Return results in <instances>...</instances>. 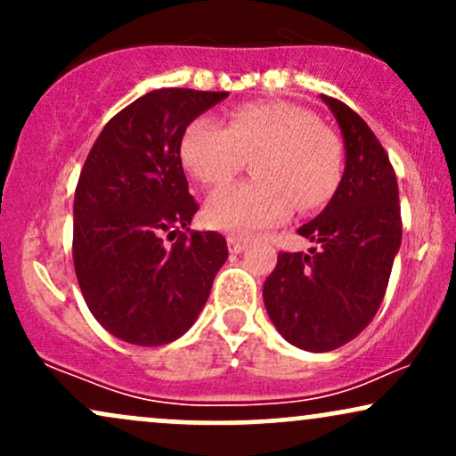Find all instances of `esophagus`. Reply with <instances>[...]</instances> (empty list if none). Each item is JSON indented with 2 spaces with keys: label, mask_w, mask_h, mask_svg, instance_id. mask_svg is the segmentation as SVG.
I'll return each mask as SVG.
<instances>
[{
  "label": "esophagus",
  "mask_w": 456,
  "mask_h": 456,
  "mask_svg": "<svg viewBox=\"0 0 456 456\" xmlns=\"http://www.w3.org/2000/svg\"><path fill=\"white\" fill-rule=\"evenodd\" d=\"M227 244H229V250H232V253H242V250L246 248V240L235 238V235L227 238Z\"/></svg>",
  "instance_id": "obj_1"
}]
</instances>
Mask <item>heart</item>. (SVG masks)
I'll return each mask as SVG.
<instances>
[{
	"instance_id": "heart-1",
	"label": "heart",
	"mask_w": 456,
	"mask_h": 456,
	"mask_svg": "<svg viewBox=\"0 0 456 456\" xmlns=\"http://www.w3.org/2000/svg\"><path fill=\"white\" fill-rule=\"evenodd\" d=\"M186 171L203 186H223L253 159L257 180L214 192L206 221L214 229L250 235L289 216L315 212L334 197L343 177V145L334 130L297 104H240L227 124L199 115L180 141Z\"/></svg>"
}]
</instances>
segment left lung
<instances>
[{
    "label": "left lung",
    "instance_id": "1",
    "mask_svg": "<svg viewBox=\"0 0 456 456\" xmlns=\"http://www.w3.org/2000/svg\"><path fill=\"white\" fill-rule=\"evenodd\" d=\"M322 98L343 130V180L326 210L297 229L315 248L281 250L264 282L272 323L306 352H332L369 326L403 233L396 174L379 139L347 104Z\"/></svg>",
    "mask_w": 456,
    "mask_h": 456
}]
</instances>
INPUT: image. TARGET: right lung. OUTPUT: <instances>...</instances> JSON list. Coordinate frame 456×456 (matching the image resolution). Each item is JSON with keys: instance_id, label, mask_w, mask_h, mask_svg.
I'll list each match as a JSON object with an SVG mask.
<instances>
[{"instance_id": "1", "label": "right lung", "mask_w": 456, "mask_h": 456, "mask_svg": "<svg viewBox=\"0 0 456 456\" xmlns=\"http://www.w3.org/2000/svg\"><path fill=\"white\" fill-rule=\"evenodd\" d=\"M227 92L165 87L113 115L92 145L75 191L72 261L96 322L122 341L159 347L195 323L227 240L188 229L180 141ZM171 241V245H167Z\"/></svg>"}]
</instances>
